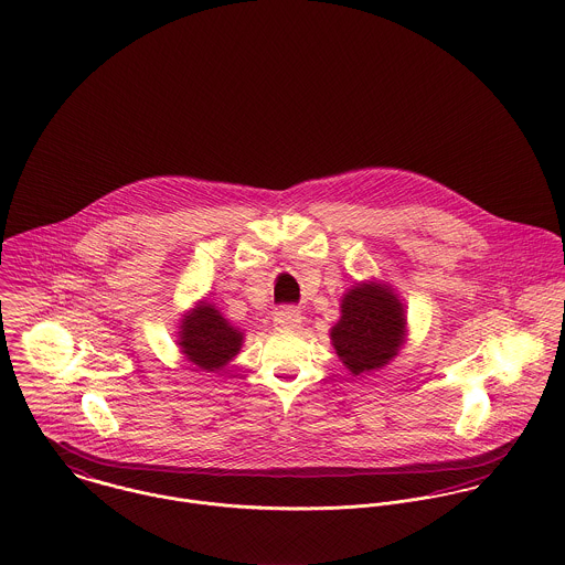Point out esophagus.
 I'll use <instances>...</instances> for the list:
<instances>
[{"label":"esophagus","instance_id":"obj_1","mask_svg":"<svg viewBox=\"0 0 565 565\" xmlns=\"http://www.w3.org/2000/svg\"><path fill=\"white\" fill-rule=\"evenodd\" d=\"M274 323H276V328H280V330H296V328L302 323V316H300V311L294 309V307H282V309H278V311L274 313Z\"/></svg>","mask_w":565,"mask_h":565}]
</instances>
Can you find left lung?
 <instances>
[{
	"instance_id": "obj_1",
	"label": "left lung",
	"mask_w": 565,
	"mask_h": 565,
	"mask_svg": "<svg viewBox=\"0 0 565 565\" xmlns=\"http://www.w3.org/2000/svg\"><path fill=\"white\" fill-rule=\"evenodd\" d=\"M403 334V305L379 285L350 289L341 305V320L330 330L341 363L354 376L387 365L398 354Z\"/></svg>"
}]
</instances>
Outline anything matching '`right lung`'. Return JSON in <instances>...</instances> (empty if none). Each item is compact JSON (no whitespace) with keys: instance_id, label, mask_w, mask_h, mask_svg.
Masks as SVG:
<instances>
[{"instance_id":"add662e5","label":"right lung","mask_w":565,"mask_h":565,"mask_svg":"<svg viewBox=\"0 0 565 565\" xmlns=\"http://www.w3.org/2000/svg\"><path fill=\"white\" fill-rule=\"evenodd\" d=\"M243 334L211 305H200L184 318L180 330L182 352L202 370L224 367L242 348Z\"/></svg>"}]
</instances>
